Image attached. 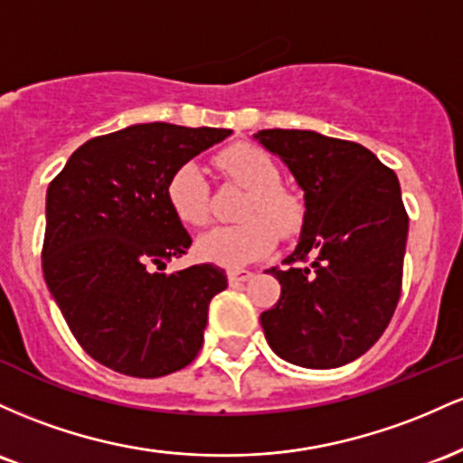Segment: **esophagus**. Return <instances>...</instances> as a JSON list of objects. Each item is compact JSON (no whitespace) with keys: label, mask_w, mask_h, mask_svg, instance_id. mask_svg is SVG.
Instances as JSON below:
<instances>
[{"label":"esophagus","mask_w":463,"mask_h":463,"mask_svg":"<svg viewBox=\"0 0 463 463\" xmlns=\"http://www.w3.org/2000/svg\"><path fill=\"white\" fill-rule=\"evenodd\" d=\"M253 278L251 271H245V269H232L230 273H227V279H230V284H242V282H249V279Z\"/></svg>","instance_id":"esophagus-1"}]
</instances>
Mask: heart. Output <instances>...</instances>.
Instances as JSON below:
<instances>
[{
    "label": "heart",
    "instance_id": "heart-1",
    "mask_svg": "<svg viewBox=\"0 0 463 463\" xmlns=\"http://www.w3.org/2000/svg\"><path fill=\"white\" fill-rule=\"evenodd\" d=\"M221 168L249 190L241 216L247 221L230 227H216L196 241V256L203 262L225 269H241L273 251L278 230L293 236L304 221V210L293 194L279 188L278 164L269 153L253 144H236L221 155ZM168 203L188 225L201 227L210 221V190L199 164L188 162L170 175Z\"/></svg>",
    "mask_w": 463,
    "mask_h": 463
}]
</instances>
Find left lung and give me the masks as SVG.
Returning <instances> with one entry per match:
<instances>
[{
  "instance_id": "1",
  "label": "left lung",
  "mask_w": 463,
  "mask_h": 463,
  "mask_svg": "<svg viewBox=\"0 0 463 463\" xmlns=\"http://www.w3.org/2000/svg\"><path fill=\"white\" fill-rule=\"evenodd\" d=\"M282 159L304 190V221L282 293L260 315L284 361L310 370L341 367L381 339L400 299L409 216L398 176L372 150L315 131L253 135Z\"/></svg>"
}]
</instances>
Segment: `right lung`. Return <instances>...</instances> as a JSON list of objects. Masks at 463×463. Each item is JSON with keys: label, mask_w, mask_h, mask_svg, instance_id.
Wrapping results in <instances>:
<instances>
[{"label": "right lung", "mask_w": 463, "mask_h": 463, "mask_svg": "<svg viewBox=\"0 0 463 463\" xmlns=\"http://www.w3.org/2000/svg\"><path fill=\"white\" fill-rule=\"evenodd\" d=\"M230 135L133 124L76 148L50 184L45 284L82 350L109 370L159 378L199 354L227 275L214 264L162 271L192 245L165 188L179 165Z\"/></svg>", "instance_id": "1"}]
</instances>
